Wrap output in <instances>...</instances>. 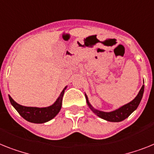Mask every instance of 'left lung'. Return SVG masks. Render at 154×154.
Masks as SVG:
<instances>
[{
  "mask_svg": "<svg viewBox=\"0 0 154 154\" xmlns=\"http://www.w3.org/2000/svg\"><path fill=\"white\" fill-rule=\"evenodd\" d=\"M143 83H144V81H143ZM144 87H145L144 85L142 86L140 91L138 93V95L130 103L122 106H121L118 109H115V110L110 111V112H105V111H101L95 109L90 103L88 95L86 94H85V97H86V100H87L88 106H89V108L98 117L107 121H110V122H121V121L128 118L138 108L139 103L142 100V98L143 96Z\"/></svg>",
  "mask_w": 154,
  "mask_h": 154,
  "instance_id": "left-lung-1",
  "label": "left lung"
}]
</instances>
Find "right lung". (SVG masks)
<instances>
[{
    "mask_svg": "<svg viewBox=\"0 0 154 154\" xmlns=\"http://www.w3.org/2000/svg\"><path fill=\"white\" fill-rule=\"evenodd\" d=\"M67 86L64 88L61 94L58 97L56 101L53 103L52 105L47 107H31L22 106L8 95L9 100L11 106L17 110L18 113L20 114L22 117L25 119L26 121L34 124H43L46 123L48 121H51V119L59 113L61 109L62 103H63V97L66 89Z\"/></svg>",
    "mask_w": 154,
    "mask_h": 154,
    "instance_id": "obj_1",
    "label": "right lung"
}]
</instances>
